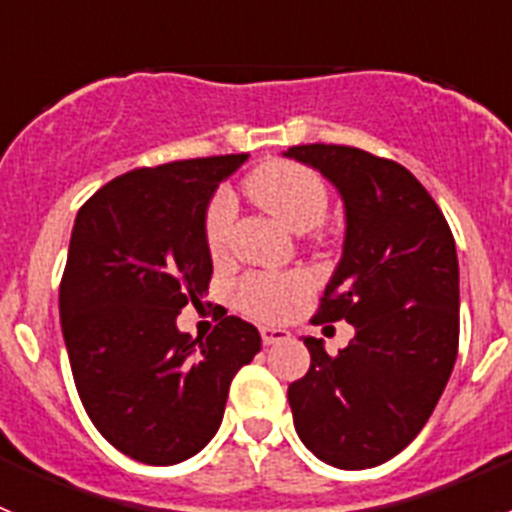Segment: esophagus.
<instances>
[{"label":"esophagus","mask_w":512,"mask_h":512,"mask_svg":"<svg viewBox=\"0 0 512 512\" xmlns=\"http://www.w3.org/2000/svg\"><path fill=\"white\" fill-rule=\"evenodd\" d=\"M289 338V330L287 328H279V325H264L261 328V341L266 343V346H271V343H282Z\"/></svg>","instance_id":"esophagus-1"}]
</instances>
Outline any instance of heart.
<instances>
[{"label":"heart","mask_w":512,"mask_h":512,"mask_svg":"<svg viewBox=\"0 0 512 512\" xmlns=\"http://www.w3.org/2000/svg\"><path fill=\"white\" fill-rule=\"evenodd\" d=\"M248 194L284 228L305 233L323 220L328 210V192L315 171L297 164H266L248 179ZM235 220V202L220 192L210 202L205 217V238L212 256H223L230 243ZM307 279L300 274H256L238 289V302L256 318H277L295 300L305 295Z\"/></svg>","instance_id":"1"}]
</instances>
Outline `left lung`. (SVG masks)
Segmentation results:
<instances>
[{"label":"left lung","mask_w":512,"mask_h":512,"mask_svg":"<svg viewBox=\"0 0 512 512\" xmlns=\"http://www.w3.org/2000/svg\"><path fill=\"white\" fill-rule=\"evenodd\" d=\"M287 158L341 194L343 251L315 315L356 336L336 356L305 338L310 369L287 397L300 441L338 469H369L420 433L459 348V261L449 223L405 166L351 146H295Z\"/></svg>","instance_id":"1"}]
</instances>
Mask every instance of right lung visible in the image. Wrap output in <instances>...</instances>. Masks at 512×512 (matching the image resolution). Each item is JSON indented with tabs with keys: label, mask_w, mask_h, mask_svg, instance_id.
I'll list each match as a JSON object with an SVG mask.
<instances>
[{
	"label": "right lung",
	"mask_w": 512,
	"mask_h": 512,
	"mask_svg": "<svg viewBox=\"0 0 512 512\" xmlns=\"http://www.w3.org/2000/svg\"><path fill=\"white\" fill-rule=\"evenodd\" d=\"M246 158L128 171L74 220L61 330L76 390L97 431L143 464L169 467L205 449L235 372L261 351L259 330L235 315L207 341L176 328L212 277L207 207Z\"/></svg>",
	"instance_id": "obj_1"
}]
</instances>
